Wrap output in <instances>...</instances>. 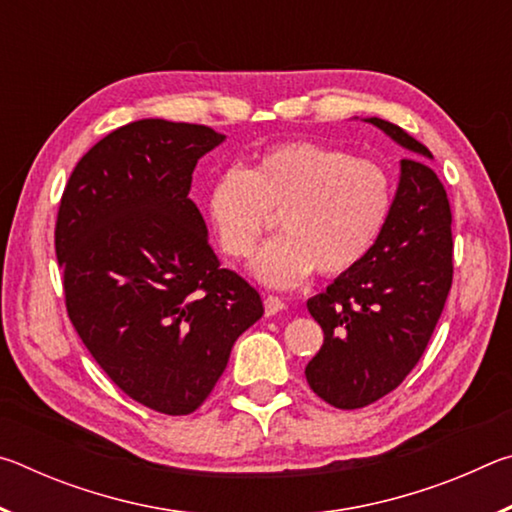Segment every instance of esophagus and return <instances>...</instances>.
I'll return each mask as SVG.
<instances>
[{
	"label": "esophagus",
	"instance_id": "obj_1",
	"mask_svg": "<svg viewBox=\"0 0 512 512\" xmlns=\"http://www.w3.org/2000/svg\"><path fill=\"white\" fill-rule=\"evenodd\" d=\"M284 307H287V305H284L282 298H277V296H266V298H264V311H266V316L280 314V311H282Z\"/></svg>",
	"mask_w": 512,
	"mask_h": 512
}]
</instances>
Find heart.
Instances as JSON below:
<instances>
[{"mask_svg":"<svg viewBox=\"0 0 512 512\" xmlns=\"http://www.w3.org/2000/svg\"><path fill=\"white\" fill-rule=\"evenodd\" d=\"M393 205L384 164L307 140L268 146L250 171L223 169L207 194L216 241L232 259L253 255L277 214L282 235L250 262L257 280L275 289L296 287L316 268L327 277L352 271L377 244Z\"/></svg>","mask_w":512,"mask_h":512,"instance_id":"1","label":"heart"}]
</instances>
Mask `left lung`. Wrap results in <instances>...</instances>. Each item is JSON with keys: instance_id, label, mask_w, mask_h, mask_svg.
<instances>
[{"instance_id": "8db88e82", "label": "left lung", "mask_w": 512, "mask_h": 512, "mask_svg": "<svg viewBox=\"0 0 512 512\" xmlns=\"http://www.w3.org/2000/svg\"><path fill=\"white\" fill-rule=\"evenodd\" d=\"M404 146L393 214L361 264L307 300L325 341L305 375L320 400L361 409L397 388L420 361L452 289V210L427 146L379 117Z\"/></svg>"}]
</instances>
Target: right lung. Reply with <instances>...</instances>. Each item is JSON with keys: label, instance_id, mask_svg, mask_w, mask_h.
<instances>
[{"label": "right lung", "instance_id": "right-lung-1", "mask_svg": "<svg viewBox=\"0 0 512 512\" xmlns=\"http://www.w3.org/2000/svg\"><path fill=\"white\" fill-rule=\"evenodd\" d=\"M223 140L210 126L133 121L83 155L58 207L69 320L121 391L167 415L207 400L264 314L259 293L221 268L189 198L196 162Z\"/></svg>", "mask_w": 512, "mask_h": 512}]
</instances>
